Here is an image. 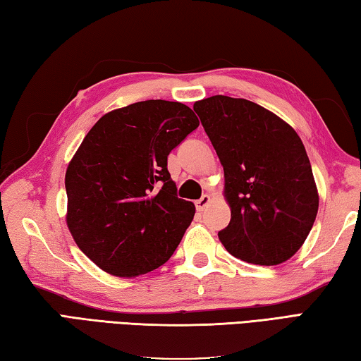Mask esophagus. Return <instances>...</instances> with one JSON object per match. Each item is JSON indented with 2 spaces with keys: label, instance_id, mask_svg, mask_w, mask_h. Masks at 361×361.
I'll return each instance as SVG.
<instances>
[{
  "label": "esophagus",
  "instance_id": "obj_1",
  "mask_svg": "<svg viewBox=\"0 0 361 361\" xmlns=\"http://www.w3.org/2000/svg\"><path fill=\"white\" fill-rule=\"evenodd\" d=\"M209 202H210V196L209 195H204L202 198H200L198 201L195 202L196 210H198V212H202V210L209 206Z\"/></svg>",
  "mask_w": 361,
  "mask_h": 361
}]
</instances>
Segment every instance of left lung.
Returning a JSON list of instances; mask_svg holds the SVG:
<instances>
[{
    "label": "left lung",
    "mask_w": 361,
    "mask_h": 361,
    "mask_svg": "<svg viewBox=\"0 0 361 361\" xmlns=\"http://www.w3.org/2000/svg\"><path fill=\"white\" fill-rule=\"evenodd\" d=\"M193 110L224 171L231 221L219 233L231 255L259 265L294 256L314 224L319 195L300 137L264 106L212 96Z\"/></svg>",
    "instance_id": "8db88e82"
}]
</instances>
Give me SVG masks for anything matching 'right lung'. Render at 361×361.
Instances as JSON below:
<instances>
[{
	"mask_svg": "<svg viewBox=\"0 0 361 361\" xmlns=\"http://www.w3.org/2000/svg\"><path fill=\"white\" fill-rule=\"evenodd\" d=\"M200 126L192 108L145 100L102 116L66 171L67 226L106 274L160 267L180 243L195 204L178 198L168 155Z\"/></svg>",
	"mask_w": 361,
	"mask_h": 361,
	"instance_id": "1",
	"label": "right lung"
}]
</instances>
